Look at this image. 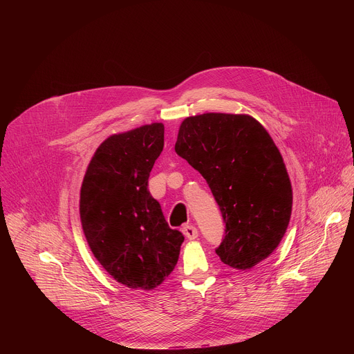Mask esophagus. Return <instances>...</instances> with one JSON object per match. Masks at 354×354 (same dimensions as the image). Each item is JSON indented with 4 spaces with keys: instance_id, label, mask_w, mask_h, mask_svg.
Returning a JSON list of instances; mask_svg holds the SVG:
<instances>
[{
    "instance_id": "esophagus-1",
    "label": "esophagus",
    "mask_w": 354,
    "mask_h": 354,
    "mask_svg": "<svg viewBox=\"0 0 354 354\" xmlns=\"http://www.w3.org/2000/svg\"><path fill=\"white\" fill-rule=\"evenodd\" d=\"M182 232H183V235H185L187 239H196L197 235H198L197 228L193 227V225H185V227L182 228Z\"/></svg>"
}]
</instances>
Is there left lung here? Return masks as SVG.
Listing matches in <instances>:
<instances>
[{"label":"left lung","mask_w":354,"mask_h":354,"mask_svg":"<svg viewBox=\"0 0 354 354\" xmlns=\"http://www.w3.org/2000/svg\"><path fill=\"white\" fill-rule=\"evenodd\" d=\"M175 151L207 180L220 206L221 262L249 270L268 259L288 227L292 189L266 129L249 115H196L180 123Z\"/></svg>","instance_id":"8db88e82"}]
</instances>
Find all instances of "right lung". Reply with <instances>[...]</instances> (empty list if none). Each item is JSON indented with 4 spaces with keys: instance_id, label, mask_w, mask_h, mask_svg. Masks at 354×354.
Returning a JSON list of instances; mask_svg holds the SVG:
<instances>
[{
    "instance_id": "1",
    "label": "right lung",
    "mask_w": 354,
    "mask_h": 354,
    "mask_svg": "<svg viewBox=\"0 0 354 354\" xmlns=\"http://www.w3.org/2000/svg\"><path fill=\"white\" fill-rule=\"evenodd\" d=\"M164 148V124L109 136L89 161L80 217L96 261L120 284L154 290L175 269L183 235L169 228L148 176Z\"/></svg>"
}]
</instances>
